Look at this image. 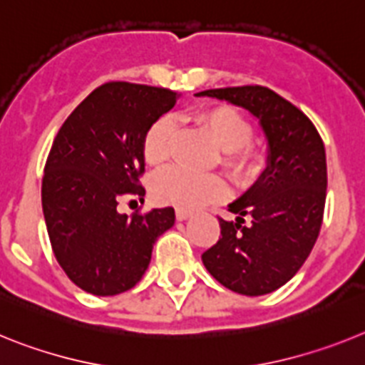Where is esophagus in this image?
<instances>
[{
  "instance_id": "esophagus-1",
  "label": "esophagus",
  "mask_w": 365,
  "mask_h": 365,
  "mask_svg": "<svg viewBox=\"0 0 365 365\" xmlns=\"http://www.w3.org/2000/svg\"><path fill=\"white\" fill-rule=\"evenodd\" d=\"M189 217H191V211H187V209H176V218H178V220H187Z\"/></svg>"
}]
</instances>
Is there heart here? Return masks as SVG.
<instances>
[{"label": "heart", "instance_id": "1", "mask_svg": "<svg viewBox=\"0 0 365 365\" xmlns=\"http://www.w3.org/2000/svg\"><path fill=\"white\" fill-rule=\"evenodd\" d=\"M195 121L211 135L224 150L222 167L240 185L252 182L262 169L264 156L250 141L253 134L252 123L235 108L211 106L195 113ZM174 135V119L170 115L158 117L143 135V158L152 167H161L169 161ZM226 192L222 178L215 174H192L185 169H169L154 180V195L163 204L180 209H196L209 202L220 200Z\"/></svg>", "mask_w": 365, "mask_h": 365}]
</instances>
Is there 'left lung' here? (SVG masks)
<instances>
[{"instance_id":"8db88e82","label":"left lung","mask_w":365,"mask_h":365,"mask_svg":"<svg viewBox=\"0 0 365 365\" xmlns=\"http://www.w3.org/2000/svg\"><path fill=\"white\" fill-rule=\"evenodd\" d=\"M196 95L248 110L268 141L264 173L230 204L235 222L218 218L220 239L202 253L218 283L244 296H264L288 283L314 248L327 195L325 147L309 117L268 88H218Z\"/></svg>"}]
</instances>
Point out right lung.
<instances>
[{
	"mask_svg": "<svg viewBox=\"0 0 365 365\" xmlns=\"http://www.w3.org/2000/svg\"><path fill=\"white\" fill-rule=\"evenodd\" d=\"M165 88L106 82L60 126L42 180V207L56 261L93 296H115L139 283L154 242L174 226V209L132 217L117 211L143 200V135L176 104Z\"/></svg>",
	"mask_w": 365,
	"mask_h": 365,
	"instance_id": "add662e5",
	"label": "right lung"
}]
</instances>
